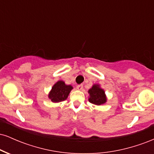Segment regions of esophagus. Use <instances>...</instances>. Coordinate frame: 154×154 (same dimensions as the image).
<instances>
[{
    "label": "esophagus",
    "mask_w": 154,
    "mask_h": 154,
    "mask_svg": "<svg viewBox=\"0 0 154 154\" xmlns=\"http://www.w3.org/2000/svg\"><path fill=\"white\" fill-rule=\"evenodd\" d=\"M83 88V85L82 84L81 85H78L77 86V90H79V91H81V90H82Z\"/></svg>",
    "instance_id": "esophagus-1"
}]
</instances>
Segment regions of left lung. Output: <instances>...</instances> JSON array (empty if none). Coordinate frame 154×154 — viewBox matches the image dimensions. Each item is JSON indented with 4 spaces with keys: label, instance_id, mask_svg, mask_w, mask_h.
<instances>
[{
    "label": "left lung",
    "instance_id": "8db88e82",
    "mask_svg": "<svg viewBox=\"0 0 154 154\" xmlns=\"http://www.w3.org/2000/svg\"><path fill=\"white\" fill-rule=\"evenodd\" d=\"M90 97L88 100L91 103L95 104V105H102L106 102L107 98L106 96L105 91L103 89L100 88L99 85H93L91 89L88 91Z\"/></svg>",
    "mask_w": 154,
    "mask_h": 154
}]
</instances>
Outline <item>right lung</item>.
Listing matches in <instances>:
<instances>
[{"label": "right lung", "instance_id": "1", "mask_svg": "<svg viewBox=\"0 0 154 154\" xmlns=\"http://www.w3.org/2000/svg\"><path fill=\"white\" fill-rule=\"evenodd\" d=\"M73 87L72 85H67L62 80L58 81L55 83L52 89L48 94V98L54 103H59L65 100L68 98V95Z\"/></svg>", "mask_w": 154, "mask_h": 154}]
</instances>
